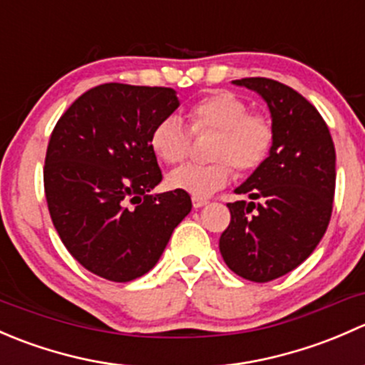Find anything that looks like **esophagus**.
I'll return each mask as SVG.
<instances>
[{"label":"esophagus","mask_w":365,"mask_h":365,"mask_svg":"<svg viewBox=\"0 0 365 365\" xmlns=\"http://www.w3.org/2000/svg\"><path fill=\"white\" fill-rule=\"evenodd\" d=\"M206 205H208V200H205V197H192L194 208H203Z\"/></svg>","instance_id":"esophagus-1"}]
</instances>
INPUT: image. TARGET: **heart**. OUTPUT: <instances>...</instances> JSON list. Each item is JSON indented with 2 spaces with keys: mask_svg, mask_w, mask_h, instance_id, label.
Returning <instances> with one entry per match:
<instances>
[{
  "mask_svg": "<svg viewBox=\"0 0 365 365\" xmlns=\"http://www.w3.org/2000/svg\"><path fill=\"white\" fill-rule=\"evenodd\" d=\"M187 120L194 134L215 130L208 164H187L168 176V187L194 197H205L226 185L234 165L238 173H251L267 160L274 145L270 118L251 113L244 98L227 90H215L187 108ZM190 135L178 116L162 118L150 132V148L164 164L185 160Z\"/></svg>",
  "mask_w": 365,
  "mask_h": 365,
  "instance_id": "1",
  "label": "heart"
}]
</instances>
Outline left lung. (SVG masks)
Here are the masks:
<instances>
[{
  "label": "left lung",
  "mask_w": 365,
  "mask_h": 365,
  "mask_svg": "<svg viewBox=\"0 0 365 365\" xmlns=\"http://www.w3.org/2000/svg\"><path fill=\"white\" fill-rule=\"evenodd\" d=\"M233 84L267 102L274 145L235 189L251 201L227 203L231 222L219 249L235 274L268 282L304 263L325 235L336 190V148L322 114L293 88L267 77Z\"/></svg>",
  "instance_id": "8db88e82"
}]
</instances>
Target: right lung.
I'll use <instances>...</instances> for the list:
<instances>
[{
  "label": "right lung",
  "instance_id": "add662e5",
  "mask_svg": "<svg viewBox=\"0 0 365 365\" xmlns=\"http://www.w3.org/2000/svg\"><path fill=\"white\" fill-rule=\"evenodd\" d=\"M180 106L173 88L108 83L81 95L58 120L43 187L67 251L91 274L128 282L152 270L192 208L162 180L150 132Z\"/></svg>",
  "mask_w": 365,
  "mask_h": 365
}]
</instances>
